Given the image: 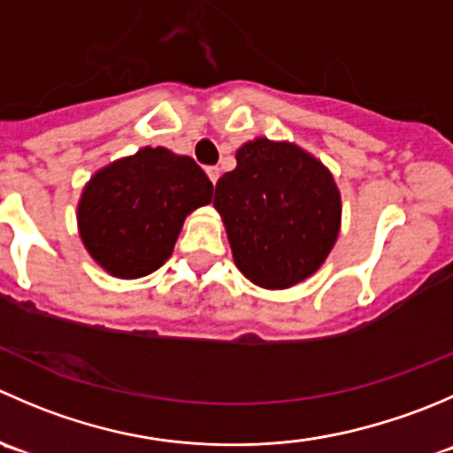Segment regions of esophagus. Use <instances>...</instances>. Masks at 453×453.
Returning a JSON list of instances; mask_svg holds the SVG:
<instances>
[{"label": "esophagus", "instance_id": "obj_1", "mask_svg": "<svg viewBox=\"0 0 453 453\" xmlns=\"http://www.w3.org/2000/svg\"><path fill=\"white\" fill-rule=\"evenodd\" d=\"M205 173H208L210 181H212V184H217V180H219V168H217V166H208V168H205Z\"/></svg>", "mask_w": 453, "mask_h": 453}]
</instances>
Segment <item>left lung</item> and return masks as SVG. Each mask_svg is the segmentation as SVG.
<instances>
[{
	"instance_id": "1",
	"label": "left lung",
	"mask_w": 453,
	"mask_h": 453,
	"mask_svg": "<svg viewBox=\"0 0 453 453\" xmlns=\"http://www.w3.org/2000/svg\"><path fill=\"white\" fill-rule=\"evenodd\" d=\"M214 208L236 267L265 289H287L318 272L340 234L331 171L291 142L241 146L234 171L217 181Z\"/></svg>"
}]
</instances>
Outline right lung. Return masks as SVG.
<instances>
[{"label": "right lung", "instance_id": "right-lung-1", "mask_svg": "<svg viewBox=\"0 0 453 453\" xmlns=\"http://www.w3.org/2000/svg\"><path fill=\"white\" fill-rule=\"evenodd\" d=\"M210 201L212 181L193 157L144 146L87 181L76 212L81 239L111 276H146L173 254L184 219Z\"/></svg>", "mask_w": 453, "mask_h": 453}]
</instances>
